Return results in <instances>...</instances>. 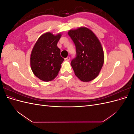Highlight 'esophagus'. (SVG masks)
Wrapping results in <instances>:
<instances>
[{
    "mask_svg": "<svg viewBox=\"0 0 134 134\" xmlns=\"http://www.w3.org/2000/svg\"><path fill=\"white\" fill-rule=\"evenodd\" d=\"M65 60L66 61V62H69V61L70 60V57H69V56H68L67 58H66L65 59Z\"/></svg>",
    "mask_w": 134,
    "mask_h": 134,
    "instance_id": "1",
    "label": "esophagus"
}]
</instances>
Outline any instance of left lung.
Wrapping results in <instances>:
<instances>
[{"instance_id":"obj_1","label":"left lung","mask_w":134,"mask_h":134,"mask_svg":"<svg viewBox=\"0 0 134 134\" xmlns=\"http://www.w3.org/2000/svg\"><path fill=\"white\" fill-rule=\"evenodd\" d=\"M76 48V57L71 65L75 75L84 82L94 79L104 63L103 48L96 35L85 27L69 31Z\"/></svg>"}]
</instances>
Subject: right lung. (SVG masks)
<instances>
[{
    "label": "right lung",
    "instance_id": "right-lung-1",
    "mask_svg": "<svg viewBox=\"0 0 134 134\" xmlns=\"http://www.w3.org/2000/svg\"><path fill=\"white\" fill-rule=\"evenodd\" d=\"M62 36L51 32L42 35L32 50L30 64L32 71L40 80L49 82L58 75L64 59L60 56L57 43Z\"/></svg>",
    "mask_w": 134,
    "mask_h": 134
}]
</instances>
